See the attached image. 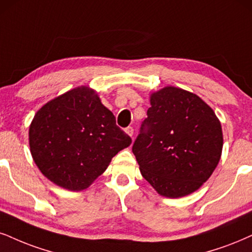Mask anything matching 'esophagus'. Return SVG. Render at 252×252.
<instances>
[{"instance_id":"obj_1","label":"esophagus","mask_w":252,"mask_h":252,"mask_svg":"<svg viewBox=\"0 0 252 252\" xmlns=\"http://www.w3.org/2000/svg\"><path fill=\"white\" fill-rule=\"evenodd\" d=\"M125 132L127 133V134H128L129 136H133V133H134V129H133V127H131V126H128V127H126L125 128Z\"/></svg>"}]
</instances>
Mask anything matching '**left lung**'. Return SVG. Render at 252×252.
I'll list each match as a JSON object with an SVG mask.
<instances>
[{
	"label": "left lung",
	"mask_w": 252,
	"mask_h": 252,
	"mask_svg": "<svg viewBox=\"0 0 252 252\" xmlns=\"http://www.w3.org/2000/svg\"><path fill=\"white\" fill-rule=\"evenodd\" d=\"M222 127L200 97L168 86L151 95V107L132 152L146 181L166 197L195 191L210 178L222 153Z\"/></svg>",
	"instance_id": "1"
}]
</instances>
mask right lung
I'll use <instances>...</instances> for the list:
<instances>
[{"label":"right lung","mask_w":252,"mask_h":252,"mask_svg":"<svg viewBox=\"0 0 252 252\" xmlns=\"http://www.w3.org/2000/svg\"><path fill=\"white\" fill-rule=\"evenodd\" d=\"M30 152L43 175L60 187L82 190L101 175L131 136L85 86L49 101L33 117Z\"/></svg>","instance_id":"1"}]
</instances>
